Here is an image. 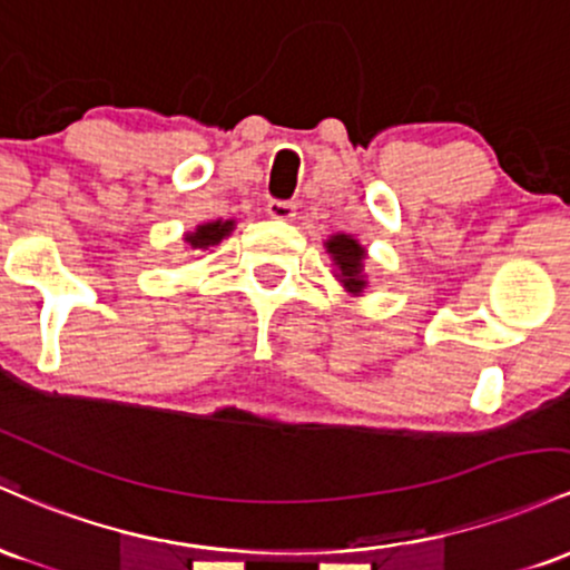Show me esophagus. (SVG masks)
Returning a JSON list of instances; mask_svg holds the SVG:
<instances>
[{
  "mask_svg": "<svg viewBox=\"0 0 570 570\" xmlns=\"http://www.w3.org/2000/svg\"><path fill=\"white\" fill-rule=\"evenodd\" d=\"M266 215L274 217V220H293L296 217V204L293 202H279V199H272L266 204Z\"/></svg>",
  "mask_w": 570,
  "mask_h": 570,
  "instance_id": "obj_1",
  "label": "esophagus"
}]
</instances>
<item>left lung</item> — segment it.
I'll use <instances>...</instances> for the list:
<instances>
[{"mask_svg": "<svg viewBox=\"0 0 570 570\" xmlns=\"http://www.w3.org/2000/svg\"><path fill=\"white\" fill-rule=\"evenodd\" d=\"M325 253L331 255V264H334V277L344 285V291L353 293V296H363L368 287L366 277V258L368 250L355 239L353 234H331L323 242Z\"/></svg>", "mask_w": 570, "mask_h": 570, "instance_id": "obj_1", "label": "left lung"}]
</instances>
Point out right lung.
Returning <instances> with one entry per match:
<instances>
[{"mask_svg":"<svg viewBox=\"0 0 570 570\" xmlns=\"http://www.w3.org/2000/svg\"><path fill=\"white\" fill-rule=\"evenodd\" d=\"M234 226H236V220L199 223L194 232H188L183 236L185 247H190V250H213V247L220 245V242L234 232Z\"/></svg>","mask_w":570,"mask_h":570,"instance_id":"right-lung-1","label":"right lung"}]
</instances>
